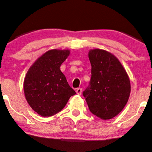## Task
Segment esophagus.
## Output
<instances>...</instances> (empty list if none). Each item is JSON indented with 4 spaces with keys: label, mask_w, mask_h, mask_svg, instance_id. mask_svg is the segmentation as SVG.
<instances>
[{
    "label": "esophagus",
    "mask_w": 152,
    "mask_h": 152,
    "mask_svg": "<svg viewBox=\"0 0 152 152\" xmlns=\"http://www.w3.org/2000/svg\"><path fill=\"white\" fill-rule=\"evenodd\" d=\"M76 93H77V94H78V95H81V94H82V88H77V90H76Z\"/></svg>",
    "instance_id": "esophagus-1"
}]
</instances>
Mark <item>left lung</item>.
I'll return each instance as SVG.
<instances>
[{"label": "left lung", "instance_id": "8db88e82", "mask_svg": "<svg viewBox=\"0 0 152 152\" xmlns=\"http://www.w3.org/2000/svg\"><path fill=\"white\" fill-rule=\"evenodd\" d=\"M92 69L89 85L83 92L90 111L109 120L122 111L130 94V82L126 70L114 55L94 49L88 54Z\"/></svg>", "mask_w": 152, "mask_h": 152}]
</instances>
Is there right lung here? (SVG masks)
Instances as JSON below:
<instances>
[{"label": "right lung", "instance_id": "1", "mask_svg": "<svg viewBox=\"0 0 152 152\" xmlns=\"http://www.w3.org/2000/svg\"><path fill=\"white\" fill-rule=\"evenodd\" d=\"M69 54L68 50H49L26 73L24 95L30 106L42 116H52L61 111L76 94L60 69Z\"/></svg>", "mask_w": 152, "mask_h": 152}]
</instances>
